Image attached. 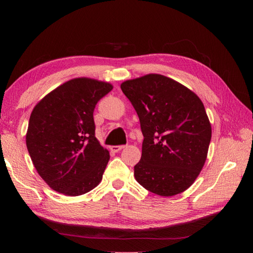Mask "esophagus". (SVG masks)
<instances>
[{
	"label": "esophagus",
	"instance_id": "esophagus-1",
	"mask_svg": "<svg viewBox=\"0 0 253 253\" xmlns=\"http://www.w3.org/2000/svg\"><path fill=\"white\" fill-rule=\"evenodd\" d=\"M125 148V146H112L111 147V150L113 152H118V151H121L122 149H124Z\"/></svg>",
	"mask_w": 253,
	"mask_h": 253
}]
</instances>
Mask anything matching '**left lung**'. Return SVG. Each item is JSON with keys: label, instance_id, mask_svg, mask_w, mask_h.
I'll return each instance as SVG.
<instances>
[{"label": "left lung", "instance_id": "8db88e82", "mask_svg": "<svg viewBox=\"0 0 253 253\" xmlns=\"http://www.w3.org/2000/svg\"><path fill=\"white\" fill-rule=\"evenodd\" d=\"M121 89L136 110L143 135L135 178L155 195L188 189L206 163L212 129L202 101L159 74L126 80Z\"/></svg>", "mask_w": 253, "mask_h": 253}]
</instances>
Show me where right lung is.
I'll return each instance as SVG.
<instances>
[{"label": "right lung", "instance_id": "1", "mask_svg": "<svg viewBox=\"0 0 253 253\" xmlns=\"http://www.w3.org/2000/svg\"><path fill=\"white\" fill-rule=\"evenodd\" d=\"M112 89L109 83L75 78L32 110L27 149L38 174L53 190L75 197L100 184L110 153L95 138L93 111Z\"/></svg>", "mask_w": 253, "mask_h": 253}]
</instances>
